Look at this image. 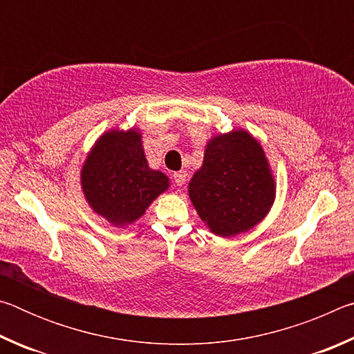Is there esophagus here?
Returning <instances> with one entry per match:
<instances>
[{
    "instance_id": "esophagus-1",
    "label": "esophagus",
    "mask_w": 354,
    "mask_h": 354,
    "mask_svg": "<svg viewBox=\"0 0 354 354\" xmlns=\"http://www.w3.org/2000/svg\"><path fill=\"white\" fill-rule=\"evenodd\" d=\"M185 178H187V173L184 170H179L176 173H173V179H175V183L178 185H184L185 184Z\"/></svg>"
}]
</instances>
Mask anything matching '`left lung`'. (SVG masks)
Listing matches in <instances>:
<instances>
[{"mask_svg":"<svg viewBox=\"0 0 354 354\" xmlns=\"http://www.w3.org/2000/svg\"><path fill=\"white\" fill-rule=\"evenodd\" d=\"M189 198L218 237H236L259 225L277 198V181L261 142L243 128L212 136L189 183Z\"/></svg>","mask_w":354,"mask_h":354,"instance_id":"8db88e82","label":"left lung"}]
</instances>
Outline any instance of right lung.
Wrapping results in <instances>:
<instances>
[{"label":"right lung","mask_w":354,"mask_h":354,"mask_svg":"<svg viewBox=\"0 0 354 354\" xmlns=\"http://www.w3.org/2000/svg\"><path fill=\"white\" fill-rule=\"evenodd\" d=\"M80 183L92 211L117 227L136 223L170 187L169 176L148 165L136 124L107 129L95 140L81 167Z\"/></svg>","instance_id":"1"}]
</instances>
